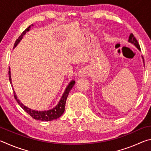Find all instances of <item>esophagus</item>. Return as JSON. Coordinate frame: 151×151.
<instances>
[{"label": "esophagus", "instance_id": "obj_1", "mask_svg": "<svg viewBox=\"0 0 151 151\" xmlns=\"http://www.w3.org/2000/svg\"><path fill=\"white\" fill-rule=\"evenodd\" d=\"M77 75L80 77H83V76H86L88 75V68L84 67L78 71Z\"/></svg>", "mask_w": 151, "mask_h": 151}]
</instances>
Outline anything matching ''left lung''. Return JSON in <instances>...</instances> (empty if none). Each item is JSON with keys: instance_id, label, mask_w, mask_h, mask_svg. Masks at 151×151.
Masks as SVG:
<instances>
[{"instance_id": "1", "label": "left lung", "mask_w": 151, "mask_h": 151, "mask_svg": "<svg viewBox=\"0 0 151 151\" xmlns=\"http://www.w3.org/2000/svg\"><path fill=\"white\" fill-rule=\"evenodd\" d=\"M129 42L132 43V44H133L135 47H136L139 50H140V45L139 44V42H138L137 40L136 39V38L134 37V36L133 35L132 33H131V35L129 36ZM143 58V57H142ZM143 60H144V58H143Z\"/></svg>"}]
</instances>
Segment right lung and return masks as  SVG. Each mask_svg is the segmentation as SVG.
<instances>
[{
	"mask_svg": "<svg viewBox=\"0 0 151 151\" xmlns=\"http://www.w3.org/2000/svg\"><path fill=\"white\" fill-rule=\"evenodd\" d=\"M32 26L33 24H31L29 26L27 29H25L21 35L19 36V37L17 39L16 42H15L14 45V48L17 47V45L19 44L20 40H22L23 36L26 34V32L29 31L30 29V27ZM9 81L10 83H11V85H12V81H11V71H10V67H9ZM75 81H71L70 83L68 84V85L66 86L65 92L63 94L62 97H61L59 103L54 108L48 110V111H35V110H32L29 108H28L26 106H24L23 104H22L21 102H20L19 99H17V94L14 91V96L15 99H16L17 103L19 104V105L22 107V109L24 110V111H26L28 114H29L30 116H31L33 119L36 120H39V121H53V120L57 119L58 118L62 115L63 112H65V104H66V99H67L68 93H69L70 91L72 89L73 86L75 85ZM14 90V89H13Z\"/></svg>",
	"mask_w": 151,
	"mask_h": 151,
	"instance_id": "add662e5",
	"label": "right lung"
}]
</instances>
